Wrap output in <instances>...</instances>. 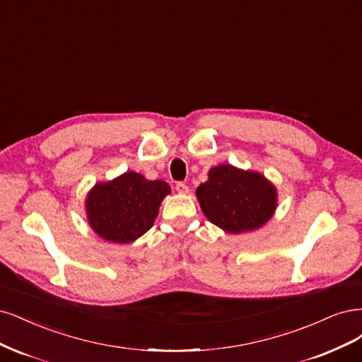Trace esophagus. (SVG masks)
Listing matches in <instances>:
<instances>
[{
	"label": "esophagus",
	"instance_id": "1",
	"mask_svg": "<svg viewBox=\"0 0 362 362\" xmlns=\"http://www.w3.org/2000/svg\"><path fill=\"white\" fill-rule=\"evenodd\" d=\"M176 191H177L179 194H188V192H189V188H188V185H186L185 182H177V183H176Z\"/></svg>",
	"mask_w": 362,
	"mask_h": 362
}]
</instances>
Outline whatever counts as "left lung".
<instances>
[{"label": "left lung", "instance_id": "8db88e82", "mask_svg": "<svg viewBox=\"0 0 362 362\" xmlns=\"http://www.w3.org/2000/svg\"><path fill=\"white\" fill-rule=\"evenodd\" d=\"M202 211L212 224L242 233L266 224L276 207L274 186L262 174L219 165L197 188Z\"/></svg>", "mask_w": 362, "mask_h": 362}]
</instances>
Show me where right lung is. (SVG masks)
Segmentation results:
<instances>
[{
  "mask_svg": "<svg viewBox=\"0 0 362 362\" xmlns=\"http://www.w3.org/2000/svg\"><path fill=\"white\" fill-rule=\"evenodd\" d=\"M167 194L170 186L164 180H147L138 173H124L91 189L87 198L88 223L105 240L132 242L153 226Z\"/></svg>",
  "mask_w": 362,
  "mask_h": 362,
  "instance_id": "right-lung-1",
  "label": "right lung"
}]
</instances>
